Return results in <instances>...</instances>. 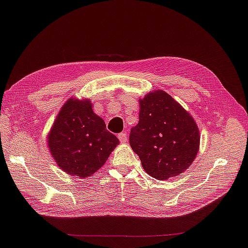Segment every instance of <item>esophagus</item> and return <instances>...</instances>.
I'll return each mask as SVG.
<instances>
[{"mask_svg":"<svg viewBox=\"0 0 248 248\" xmlns=\"http://www.w3.org/2000/svg\"><path fill=\"white\" fill-rule=\"evenodd\" d=\"M118 139H119V140L121 143H125L128 140V135L125 134V133H119L118 134Z\"/></svg>","mask_w":248,"mask_h":248,"instance_id":"obj_1","label":"esophagus"}]
</instances>
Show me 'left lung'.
<instances>
[{"instance_id":"8db88e82","label":"left lung","mask_w":248,"mask_h":248,"mask_svg":"<svg viewBox=\"0 0 248 248\" xmlns=\"http://www.w3.org/2000/svg\"><path fill=\"white\" fill-rule=\"evenodd\" d=\"M139 124L131 129L130 145L148 175L166 181L191 166L200 147L195 119L163 90L139 100Z\"/></svg>"}]
</instances>
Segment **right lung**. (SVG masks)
<instances>
[{"label": "right lung", "instance_id": "obj_1", "mask_svg": "<svg viewBox=\"0 0 248 248\" xmlns=\"http://www.w3.org/2000/svg\"><path fill=\"white\" fill-rule=\"evenodd\" d=\"M119 140L106 130L89 99L67 100L47 135V145L63 172L88 177L103 167Z\"/></svg>", "mask_w": 248, "mask_h": 248}]
</instances>
